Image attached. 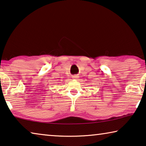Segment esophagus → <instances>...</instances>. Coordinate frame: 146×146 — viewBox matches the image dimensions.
Instances as JSON below:
<instances>
[{"mask_svg":"<svg viewBox=\"0 0 146 146\" xmlns=\"http://www.w3.org/2000/svg\"><path fill=\"white\" fill-rule=\"evenodd\" d=\"M78 78V75H74V76H72V78H74V79H77Z\"/></svg>","mask_w":146,"mask_h":146,"instance_id":"esophagus-1","label":"esophagus"}]
</instances>
